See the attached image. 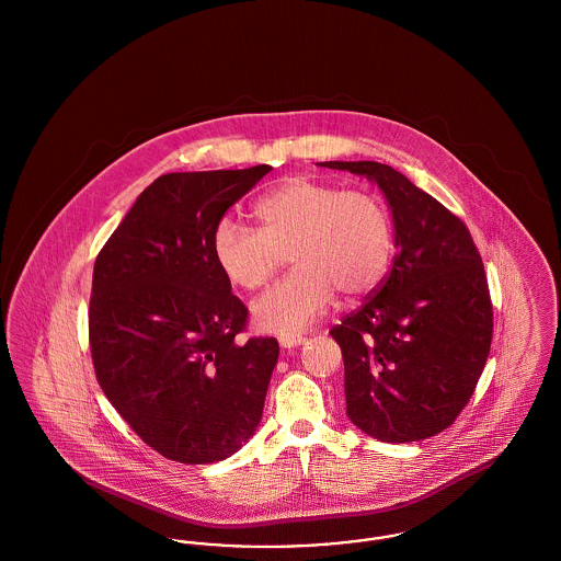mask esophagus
I'll return each mask as SVG.
<instances>
[{"label":"esophagus","mask_w":561,"mask_h":561,"mask_svg":"<svg viewBox=\"0 0 561 561\" xmlns=\"http://www.w3.org/2000/svg\"><path fill=\"white\" fill-rule=\"evenodd\" d=\"M305 343V336H296V334H282L279 336V345L282 348H294Z\"/></svg>","instance_id":"34e87169"}]
</instances>
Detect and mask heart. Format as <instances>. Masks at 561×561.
I'll return each mask as SVG.
<instances>
[{"instance_id":"obj_1","label":"heart","mask_w":561,"mask_h":561,"mask_svg":"<svg viewBox=\"0 0 561 561\" xmlns=\"http://www.w3.org/2000/svg\"><path fill=\"white\" fill-rule=\"evenodd\" d=\"M254 213L261 229L222 218L213 236L214 263L241 290H259L290 252L294 271L254 302L261 330L294 334L332 305L373 293L391 267L393 218L368 191L290 179L265 193Z\"/></svg>"}]
</instances>
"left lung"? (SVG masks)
Instances as JSON below:
<instances>
[{
  "mask_svg": "<svg viewBox=\"0 0 561 561\" xmlns=\"http://www.w3.org/2000/svg\"><path fill=\"white\" fill-rule=\"evenodd\" d=\"M376 183L393 214V267L330 330L345 362L347 416L374 439L419 442L471 400L492 343V302L467 225L378 161H320Z\"/></svg>",
  "mask_w": 561,
  "mask_h": 561,
  "instance_id": "1",
  "label": "left lung"
}]
</instances>
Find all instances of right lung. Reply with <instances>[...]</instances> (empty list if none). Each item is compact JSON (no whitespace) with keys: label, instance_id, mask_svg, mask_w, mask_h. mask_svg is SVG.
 I'll return each instance as SVG.
<instances>
[{"label":"right lung","instance_id":"right-lung-1","mask_svg":"<svg viewBox=\"0 0 561 561\" xmlns=\"http://www.w3.org/2000/svg\"><path fill=\"white\" fill-rule=\"evenodd\" d=\"M271 165L172 172L145 188L96 256L88 332L103 393L161 456L206 465L261 423L275 339L240 343L248 309L214 263L225 213Z\"/></svg>","mask_w":561,"mask_h":561}]
</instances>
